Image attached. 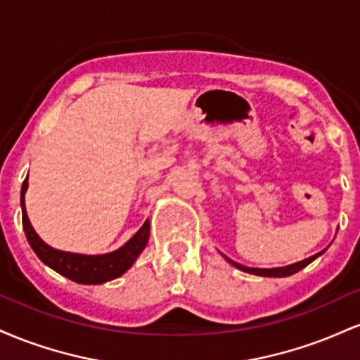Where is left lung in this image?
<instances>
[{"instance_id":"8db88e82","label":"left lung","mask_w":360,"mask_h":360,"mask_svg":"<svg viewBox=\"0 0 360 360\" xmlns=\"http://www.w3.org/2000/svg\"><path fill=\"white\" fill-rule=\"evenodd\" d=\"M321 254H323V252H320V254H315V255H311V257L301 260V262L291 264V266H284V267H274V269H257V267H245V266H242V264L233 262V260H230V259H226V260H229L232 266L237 267V269H240L243 272H250V274L266 276V278H286V276L295 274V272H298L303 269V267H307L309 262H313V260H315L318 255H321Z\"/></svg>"}]
</instances>
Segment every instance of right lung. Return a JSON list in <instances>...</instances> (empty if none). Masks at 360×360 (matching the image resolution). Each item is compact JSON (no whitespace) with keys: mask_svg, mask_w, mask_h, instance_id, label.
I'll return each mask as SVG.
<instances>
[{"mask_svg":"<svg viewBox=\"0 0 360 360\" xmlns=\"http://www.w3.org/2000/svg\"><path fill=\"white\" fill-rule=\"evenodd\" d=\"M27 188L28 181L25 179L22 186V198H20V203H22V221L25 235H27V240L30 243L32 249H34L37 257L42 260L44 264H47V266L52 267L53 271L65 276L68 279L74 281V283L101 284L106 283V281L120 278L123 272L130 269L131 264H134L135 259L140 255V252L146 249L148 242V229H150L148 221L143 223L142 229H140L125 245L105 255H81L52 249V247H49L47 243L35 233L30 221H28L27 210H25V191H27Z\"/></svg>","mask_w":360,"mask_h":360,"instance_id":"1","label":"right lung"}]
</instances>
